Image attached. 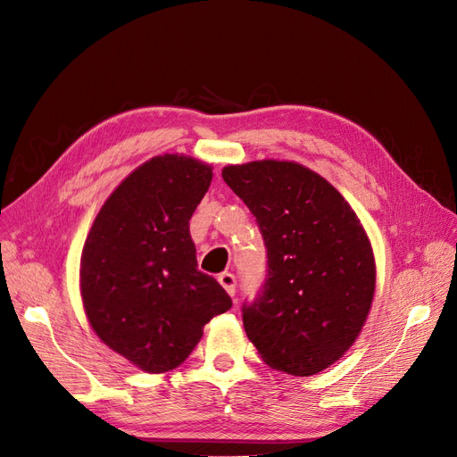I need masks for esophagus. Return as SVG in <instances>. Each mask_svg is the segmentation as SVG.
Masks as SVG:
<instances>
[{
    "label": "esophagus",
    "mask_w": 457,
    "mask_h": 457,
    "mask_svg": "<svg viewBox=\"0 0 457 457\" xmlns=\"http://www.w3.org/2000/svg\"><path fill=\"white\" fill-rule=\"evenodd\" d=\"M217 280H220V285L228 292V295H236V277L230 273V271H223L220 273V277H217Z\"/></svg>",
    "instance_id": "34e87169"
}]
</instances>
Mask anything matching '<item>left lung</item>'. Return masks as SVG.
<instances>
[{"label":"left lung","instance_id":"8db88e82","mask_svg":"<svg viewBox=\"0 0 457 457\" xmlns=\"http://www.w3.org/2000/svg\"><path fill=\"white\" fill-rule=\"evenodd\" d=\"M223 180L254 215L268 275L242 318L275 370L314 376L359 337L372 305L376 264L368 236L342 195L294 162L223 169Z\"/></svg>","mask_w":457,"mask_h":457}]
</instances>
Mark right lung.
I'll list each match as a JSON object with an SVG mask.
<instances>
[{"instance_id": "right-lung-1", "label": "right lung", "mask_w": 457, "mask_h": 457, "mask_svg": "<svg viewBox=\"0 0 457 457\" xmlns=\"http://www.w3.org/2000/svg\"><path fill=\"white\" fill-rule=\"evenodd\" d=\"M212 167L179 154L136 169L105 201L81 254V297L95 333L150 374L182 364L203 328L232 307L199 271L189 220Z\"/></svg>"}]
</instances>
